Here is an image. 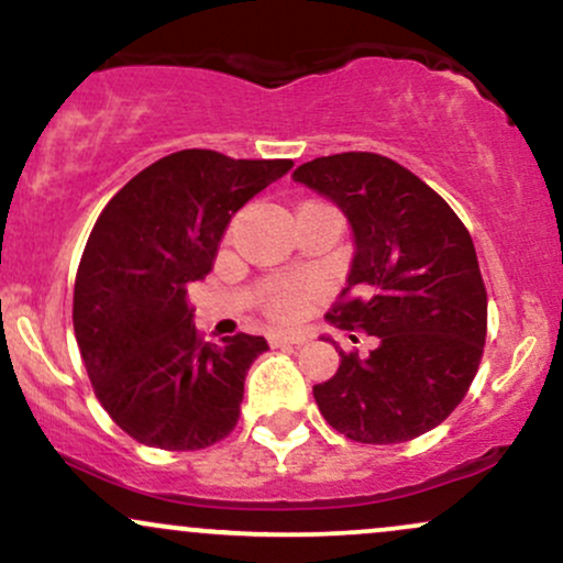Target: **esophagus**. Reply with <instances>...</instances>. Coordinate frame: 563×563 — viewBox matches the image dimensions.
<instances>
[{"instance_id":"1","label":"esophagus","mask_w":563,"mask_h":563,"mask_svg":"<svg viewBox=\"0 0 563 563\" xmlns=\"http://www.w3.org/2000/svg\"><path fill=\"white\" fill-rule=\"evenodd\" d=\"M303 335L299 333H275L273 339H269V344L273 346H301L303 344Z\"/></svg>"}]
</instances>
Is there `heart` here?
Masks as SVG:
<instances>
[{
  "instance_id": "1",
  "label": "heart",
  "mask_w": 563,
  "mask_h": 563,
  "mask_svg": "<svg viewBox=\"0 0 563 563\" xmlns=\"http://www.w3.org/2000/svg\"><path fill=\"white\" fill-rule=\"evenodd\" d=\"M312 299V288L303 283H269L262 294V307L277 320H296Z\"/></svg>"
}]
</instances>
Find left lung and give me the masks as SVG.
<instances>
[{"mask_svg":"<svg viewBox=\"0 0 563 563\" xmlns=\"http://www.w3.org/2000/svg\"><path fill=\"white\" fill-rule=\"evenodd\" d=\"M294 179L331 198L354 232L346 288L325 318L376 335L367 357L339 352L314 402L354 442H410L461 405L479 371L487 290L474 241L442 196L378 153L307 161Z\"/></svg>","mask_w":563,"mask_h":563,"instance_id":"8db88e82","label":"left lung"}]
</instances>
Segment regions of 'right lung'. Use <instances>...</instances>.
Listing matches in <instances>:
<instances>
[{
    "mask_svg": "<svg viewBox=\"0 0 563 563\" xmlns=\"http://www.w3.org/2000/svg\"><path fill=\"white\" fill-rule=\"evenodd\" d=\"M294 161L179 151L132 177L97 217L74 286V331L92 389L147 448L200 450L235 429L262 335L203 341L187 286L203 280L232 214Z\"/></svg>",
    "mask_w": 563,
    "mask_h": 563,
    "instance_id": "right-lung-1",
    "label": "right lung"
}]
</instances>
